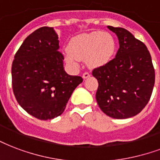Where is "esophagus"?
I'll use <instances>...</instances> for the list:
<instances>
[{"label":"esophagus","instance_id":"esophagus-1","mask_svg":"<svg viewBox=\"0 0 160 160\" xmlns=\"http://www.w3.org/2000/svg\"><path fill=\"white\" fill-rule=\"evenodd\" d=\"M90 76H91V74H90L89 73H87V72H86V73H84L83 75H82V77H83V79H87V78H89Z\"/></svg>","mask_w":160,"mask_h":160}]
</instances>
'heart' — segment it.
Masks as SVG:
<instances>
[{
  "label": "heart",
  "mask_w": 160,
  "mask_h": 160,
  "mask_svg": "<svg viewBox=\"0 0 160 160\" xmlns=\"http://www.w3.org/2000/svg\"><path fill=\"white\" fill-rule=\"evenodd\" d=\"M115 47L114 39L107 32L84 33L69 41L65 60L72 66H77L78 60H85L90 68H98L112 59Z\"/></svg>",
  "instance_id": "1"
}]
</instances>
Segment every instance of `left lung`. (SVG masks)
Returning <instances> with one entry per match:
<instances>
[{
  "label": "left lung",
  "mask_w": 160,
  "mask_h": 160,
  "mask_svg": "<svg viewBox=\"0 0 160 160\" xmlns=\"http://www.w3.org/2000/svg\"><path fill=\"white\" fill-rule=\"evenodd\" d=\"M118 37L115 58L95 68L98 81L96 99L101 110L113 119H127L145 108L154 86L155 72L145 44L123 28L108 26Z\"/></svg>",
  "instance_id": "8db88e82"
}]
</instances>
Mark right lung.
Masks as SVG:
<instances>
[{
    "label": "right lung",
    "mask_w": 160,
    "mask_h": 160,
    "mask_svg": "<svg viewBox=\"0 0 160 160\" xmlns=\"http://www.w3.org/2000/svg\"><path fill=\"white\" fill-rule=\"evenodd\" d=\"M58 35L52 27H41L26 38L12 66V89L26 112L41 120L61 115L72 93L82 81L63 68Z\"/></svg>",
    "instance_id": "1"
}]
</instances>
